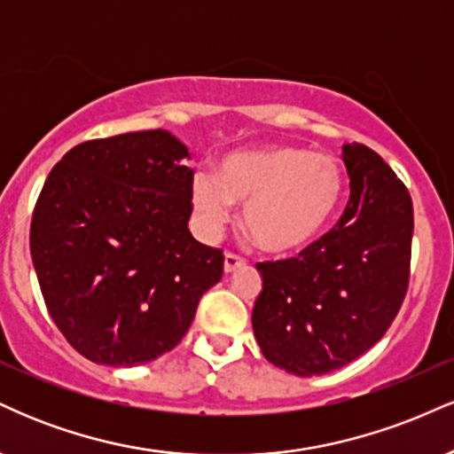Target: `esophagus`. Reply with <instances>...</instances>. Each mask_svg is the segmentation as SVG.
<instances>
[{
    "label": "esophagus",
    "mask_w": 454,
    "mask_h": 454,
    "mask_svg": "<svg viewBox=\"0 0 454 454\" xmlns=\"http://www.w3.org/2000/svg\"><path fill=\"white\" fill-rule=\"evenodd\" d=\"M245 264H247V260H245L243 256H239V254L228 252L226 256H223V270H226V273H232V270L243 269Z\"/></svg>",
    "instance_id": "34e87169"
}]
</instances>
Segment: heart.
<instances>
[{
	"label": "heart",
	"instance_id": "1",
	"mask_svg": "<svg viewBox=\"0 0 454 454\" xmlns=\"http://www.w3.org/2000/svg\"><path fill=\"white\" fill-rule=\"evenodd\" d=\"M343 170L333 155L301 147L239 151L220 173L200 170L192 202L202 232L217 234L231 220L232 202L243 207V226L267 252H290L309 243L340 207Z\"/></svg>",
	"mask_w": 454,
	"mask_h": 454
}]
</instances>
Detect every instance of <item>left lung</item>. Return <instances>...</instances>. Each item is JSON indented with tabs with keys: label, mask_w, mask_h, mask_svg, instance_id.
<instances>
[{
	"label": "left lung",
	"mask_w": 454,
	"mask_h": 454,
	"mask_svg": "<svg viewBox=\"0 0 454 454\" xmlns=\"http://www.w3.org/2000/svg\"><path fill=\"white\" fill-rule=\"evenodd\" d=\"M350 200L299 256L264 260L254 305L256 341L301 378L352 363L382 340L410 286L414 209L403 181L373 149L343 145Z\"/></svg>",
	"instance_id": "obj_1"
}]
</instances>
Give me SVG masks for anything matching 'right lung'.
<instances>
[{
  "label": "right lung",
  "mask_w": 454,
  "mask_h": 454,
  "mask_svg": "<svg viewBox=\"0 0 454 454\" xmlns=\"http://www.w3.org/2000/svg\"><path fill=\"white\" fill-rule=\"evenodd\" d=\"M166 129L96 138L46 176L29 247L46 309L78 354L134 367L170 352L200 296L223 275L222 249L187 222L194 170Z\"/></svg>",
  "instance_id": "right-lung-1"
}]
</instances>
